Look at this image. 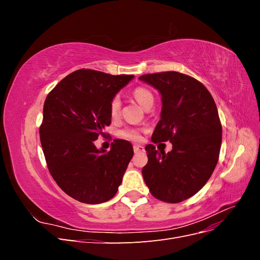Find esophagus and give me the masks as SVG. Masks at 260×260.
Masks as SVG:
<instances>
[{"mask_svg": "<svg viewBox=\"0 0 260 260\" xmlns=\"http://www.w3.org/2000/svg\"><path fill=\"white\" fill-rule=\"evenodd\" d=\"M133 151H135V153H142L144 152V147L142 145H135L133 146Z\"/></svg>", "mask_w": 260, "mask_h": 260, "instance_id": "esophagus-1", "label": "esophagus"}]
</instances>
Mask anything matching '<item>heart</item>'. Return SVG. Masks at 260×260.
<instances>
[{"instance_id":"b5f03b06","label":"heart","mask_w":260,"mask_h":260,"mask_svg":"<svg viewBox=\"0 0 260 260\" xmlns=\"http://www.w3.org/2000/svg\"><path fill=\"white\" fill-rule=\"evenodd\" d=\"M133 96L139 102L141 106H145L149 101H153L152 93L149 92L147 89L142 88V86H139V88L135 89L132 92ZM120 108H121V101L119 96L116 95L112 99L111 103H109V114H111L112 118H117L120 114ZM141 132L142 129L139 128H127L120 130L118 132L120 138H123L129 141H140L141 140Z\"/></svg>"}]
</instances>
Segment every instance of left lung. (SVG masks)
Segmentation results:
<instances>
[{"mask_svg":"<svg viewBox=\"0 0 260 260\" xmlns=\"http://www.w3.org/2000/svg\"><path fill=\"white\" fill-rule=\"evenodd\" d=\"M161 95L160 120L152 142L172 143L167 154L145 146L148 161L142 175L155 199L180 203L206 184L218 162L222 127L217 106L205 85L194 78L165 72L141 76Z\"/></svg>","mask_w":260,"mask_h":260,"instance_id":"8db88e82","label":"left lung"}]
</instances>
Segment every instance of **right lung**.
I'll list each match as a JSON object with an SVG mask.
<instances>
[{"instance_id": "add662e5", "label": "right lung", "mask_w": 260, "mask_h": 260, "mask_svg": "<svg viewBox=\"0 0 260 260\" xmlns=\"http://www.w3.org/2000/svg\"><path fill=\"white\" fill-rule=\"evenodd\" d=\"M133 75L79 69L46 96L40 140L50 174L70 198L85 204L113 199L133 156L130 142L115 140L111 151L94 141L112 122L109 103Z\"/></svg>"}]
</instances>
